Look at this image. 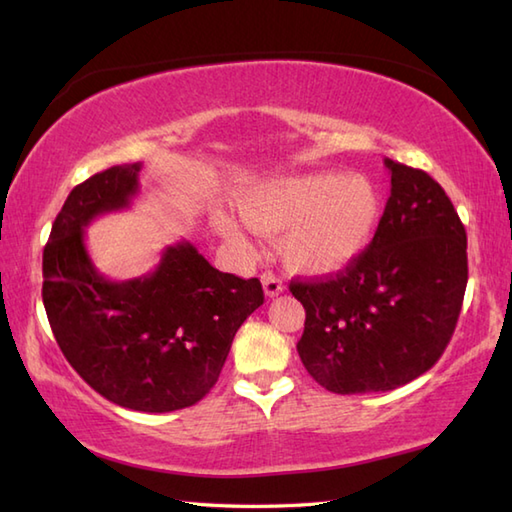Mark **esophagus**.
<instances>
[{
  "label": "esophagus",
  "mask_w": 512,
  "mask_h": 512,
  "mask_svg": "<svg viewBox=\"0 0 512 512\" xmlns=\"http://www.w3.org/2000/svg\"><path fill=\"white\" fill-rule=\"evenodd\" d=\"M262 284H264V295L266 297H277V295H281V290H284V286H281V281L273 273H264L262 275Z\"/></svg>",
  "instance_id": "esophagus-1"
}]
</instances>
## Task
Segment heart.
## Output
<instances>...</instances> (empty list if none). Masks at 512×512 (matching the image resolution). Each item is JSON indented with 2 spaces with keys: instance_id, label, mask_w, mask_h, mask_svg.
I'll list each match as a JSON object with an SVG mask.
<instances>
[{
  "instance_id": "1",
  "label": "heart",
  "mask_w": 512,
  "mask_h": 512,
  "mask_svg": "<svg viewBox=\"0 0 512 512\" xmlns=\"http://www.w3.org/2000/svg\"><path fill=\"white\" fill-rule=\"evenodd\" d=\"M246 226L277 235L290 270L301 275H332L352 266L372 244L383 220V198L376 184L352 173H301L270 178L237 198ZM217 231L242 242L244 228L235 217L215 215Z\"/></svg>"
}]
</instances>
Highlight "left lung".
I'll return each instance as SVG.
<instances>
[{"mask_svg":"<svg viewBox=\"0 0 512 512\" xmlns=\"http://www.w3.org/2000/svg\"><path fill=\"white\" fill-rule=\"evenodd\" d=\"M391 195L365 253L343 273L292 281L306 308L297 352L334 394L389 391L436 365L469 279L466 231L429 173L385 158Z\"/></svg>","mask_w":512,"mask_h":512,"instance_id":"8db88e82","label":"left lung"}]
</instances>
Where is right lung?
<instances>
[{"label":"right lung","instance_id":"add662e5","mask_svg":"<svg viewBox=\"0 0 512 512\" xmlns=\"http://www.w3.org/2000/svg\"><path fill=\"white\" fill-rule=\"evenodd\" d=\"M140 162L94 173L70 191L43 248V306L63 356L114 405L145 413L191 407L220 378L235 332L264 303L259 279L220 273L187 239L143 277L112 281L85 228L129 209Z\"/></svg>","mask_w":512,"mask_h":512}]
</instances>
